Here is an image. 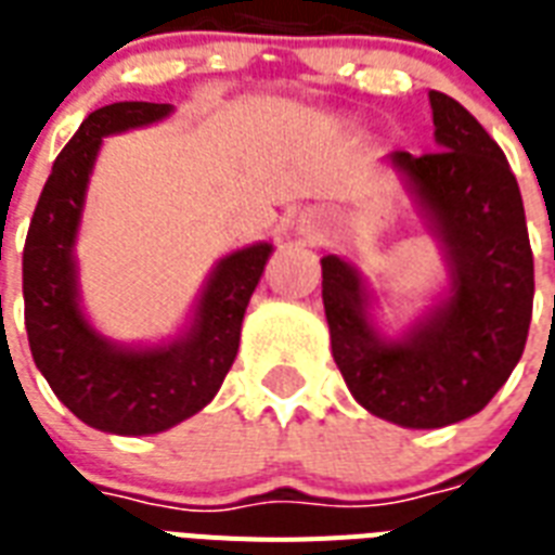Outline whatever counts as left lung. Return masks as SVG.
I'll return each mask as SVG.
<instances>
[{
  "instance_id": "8db88e82",
  "label": "left lung",
  "mask_w": 555,
  "mask_h": 555,
  "mask_svg": "<svg viewBox=\"0 0 555 555\" xmlns=\"http://www.w3.org/2000/svg\"><path fill=\"white\" fill-rule=\"evenodd\" d=\"M440 152L386 164L440 244L447 291L429 311L386 334L369 279L337 253L322 256L331 351L365 412L403 429H440L490 403L525 354L533 317V250L525 204L504 152L443 91H429Z\"/></svg>"
}]
</instances>
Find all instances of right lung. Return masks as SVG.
<instances>
[{
  "label": "right lung",
  "instance_id": "1",
  "mask_svg": "<svg viewBox=\"0 0 555 555\" xmlns=\"http://www.w3.org/2000/svg\"><path fill=\"white\" fill-rule=\"evenodd\" d=\"M169 103L126 100L91 112L56 155L22 250L25 331L34 363L68 412L108 435H158L201 412L233 365L242 320L273 244L216 261L186 328L155 346L103 337L80 305L74 244L103 138L167 120Z\"/></svg>",
  "mask_w": 555,
  "mask_h": 555
}]
</instances>
